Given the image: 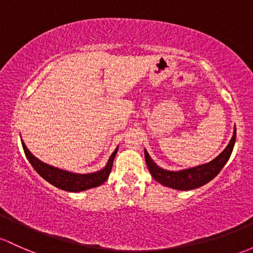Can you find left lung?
<instances>
[{
	"label": "left lung",
	"mask_w": 253,
	"mask_h": 253,
	"mask_svg": "<svg viewBox=\"0 0 253 253\" xmlns=\"http://www.w3.org/2000/svg\"><path fill=\"white\" fill-rule=\"evenodd\" d=\"M235 138H236V128L234 129L233 138L230 139L229 144L227 145V148L217 156L216 159H213L211 162L205 165H200V166L193 167V169H183V171H166V169H162L158 165L155 164L150 159L147 150H144V156H145V162H147V166L150 171L151 175L154 177V179L156 182H159L160 184L166 185V187L173 188L177 190H191L195 189V188L201 187V185L206 184L210 180L213 179L216 175L219 173L220 169H223L227 161L229 160L230 155H232V151L235 144Z\"/></svg>",
	"instance_id": "left-lung-1"
}]
</instances>
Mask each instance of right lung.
Instances as JSON below:
<instances>
[{"label": "right lung", "mask_w": 253, "mask_h": 253, "mask_svg": "<svg viewBox=\"0 0 253 253\" xmlns=\"http://www.w3.org/2000/svg\"><path fill=\"white\" fill-rule=\"evenodd\" d=\"M21 144H23L24 153H25L26 158H28L29 162H30L31 166L35 169L37 173L41 175L43 179H46L47 182H49L50 184L54 185V187L59 188V189L62 190L73 191V193L91 189V188L98 187V185L103 184V183L108 179L109 174H110L114 158H115L116 153H118V149H115V151L111 154L106 166L103 169H100V171L89 174H78L71 173V172L68 171H63V169H55V167L43 164V162H41L39 159H36L35 156L28 150V148L25 147V144H24L23 142H21Z\"/></svg>", "instance_id": "add662e5"}]
</instances>
